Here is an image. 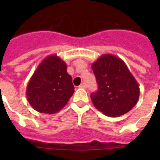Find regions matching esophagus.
<instances>
[{"mask_svg":"<svg viewBox=\"0 0 160 160\" xmlns=\"http://www.w3.org/2000/svg\"><path fill=\"white\" fill-rule=\"evenodd\" d=\"M80 88H82V89H85V88H86V84H85V83H82V84L80 85Z\"/></svg>","mask_w":160,"mask_h":160,"instance_id":"obj_1","label":"esophagus"}]
</instances>
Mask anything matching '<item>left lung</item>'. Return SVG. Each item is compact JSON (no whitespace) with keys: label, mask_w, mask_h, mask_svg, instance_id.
Listing matches in <instances>:
<instances>
[{"label":"left lung","mask_w":160,"mask_h":160,"mask_svg":"<svg viewBox=\"0 0 160 160\" xmlns=\"http://www.w3.org/2000/svg\"><path fill=\"white\" fill-rule=\"evenodd\" d=\"M99 89L90 95L93 105L104 114L119 117L136 105L139 86L126 64L114 55H102L93 63Z\"/></svg>","instance_id":"8db88e82"}]
</instances>
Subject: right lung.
Wrapping results in <instances>:
<instances>
[{"mask_svg":"<svg viewBox=\"0 0 160 160\" xmlns=\"http://www.w3.org/2000/svg\"><path fill=\"white\" fill-rule=\"evenodd\" d=\"M74 91L65 62L57 55H51L40 63L29 80L26 98L36 111L55 114L65 106Z\"/></svg>","mask_w":160,"mask_h":160,"instance_id":"1","label":"right lung"}]
</instances>
